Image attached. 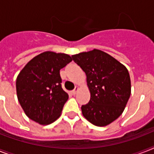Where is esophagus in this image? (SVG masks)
<instances>
[{
    "mask_svg": "<svg viewBox=\"0 0 154 154\" xmlns=\"http://www.w3.org/2000/svg\"><path fill=\"white\" fill-rule=\"evenodd\" d=\"M78 89H79V88H78V87H77V86L75 87V89H73V90H72V94H73V95H75V94H77V91H78Z\"/></svg>",
    "mask_w": 154,
    "mask_h": 154,
    "instance_id": "obj_1",
    "label": "esophagus"
}]
</instances>
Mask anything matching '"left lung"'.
Instances as JSON below:
<instances>
[{"label": "left lung", "instance_id": "left-lung-1", "mask_svg": "<svg viewBox=\"0 0 154 154\" xmlns=\"http://www.w3.org/2000/svg\"><path fill=\"white\" fill-rule=\"evenodd\" d=\"M85 72L90 100L82 114L97 126H105L122 115L131 94L128 70L115 58L99 49L72 55Z\"/></svg>", "mask_w": 154, "mask_h": 154}]
</instances>
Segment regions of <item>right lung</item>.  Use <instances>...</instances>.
Instances as JSON below:
<instances>
[{"instance_id": "obj_1", "label": "right lung", "mask_w": 154, "mask_h": 154, "mask_svg": "<svg viewBox=\"0 0 154 154\" xmlns=\"http://www.w3.org/2000/svg\"><path fill=\"white\" fill-rule=\"evenodd\" d=\"M72 60L65 53L45 52L32 58L18 75L17 94L30 119L51 124L60 117L69 95L61 87L60 70Z\"/></svg>"}]
</instances>
